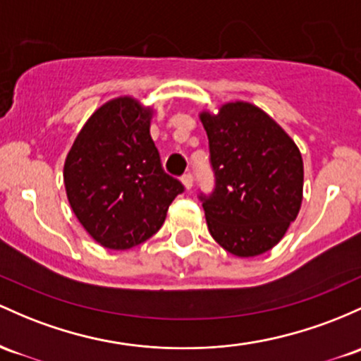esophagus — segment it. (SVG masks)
<instances>
[{
	"label": "esophagus",
	"mask_w": 361,
	"mask_h": 361,
	"mask_svg": "<svg viewBox=\"0 0 361 361\" xmlns=\"http://www.w3.org/2000/svg\"><path fill=\"white\" fill-rule=\"evenodd\" d=\"M181 183L185 185V188L187 190H192V187H193V176L190 173H187V174H183V176H181Z\"/></svg>",
	"instance_id": "obj_1"
}]
</instances>
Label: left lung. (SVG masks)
Returning a JSON list of instances; mask_svg holds the SVG:
<instances>
[{
    "label": "left lung",
    "instance_id": "left-lung-1",
    "mask_svg": "<svg viewBox=\"0 0 361 361\" xmlns=\"http://www.w3.org/2000/svg\"><path fill=\"white\" fill-rule=\"evenodd\" d=\"M216 187L200 193L212 238L236 257L279 243L303 199V159L291 137L250 102L202 111Z\"/></svg>",
    "mask_w": 361,
    "mask_h": 361
}]
</instances>
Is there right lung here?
<instances>
[{
    "mask_svg": "<svg viewBox=\"0 0 361 361\" xmlns=\"http://www.w3.org/2000/svg\"><path fill=\"white\" fill-rule=\"evenodd\" d=\"M154 111L116 97L87 120L63 169L66 197L85 231L109 250L156 235L185 187L164 173L150 137Z\"/></svg>",
    "mask_w": 361,
    "mask_h": 361,
    "instance_id": "add662e5",
    "label": "right lung"
}]
</instances>
